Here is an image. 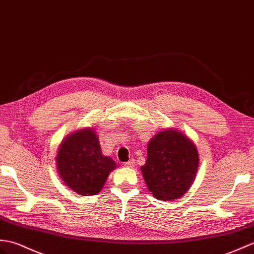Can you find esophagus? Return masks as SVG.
Returning a JSON list of instances; mask_svg holds the SVG:
<instances>
[{"mask_svg":"<svg viewBox=\"0 0 254 254\" xmlns=\"http://www.w3.org/2000/svg\"><path fill=\"white\" fill-rule=\"evenodd\" d=\"M134 164H135V160H134V159H131V160H128L127 162L123 163V166L127 167V168H133Z\"/></svg>","mask_w":254,"mask_h":254,"instance_id":"1","label":"esophagus"}]
</instances>
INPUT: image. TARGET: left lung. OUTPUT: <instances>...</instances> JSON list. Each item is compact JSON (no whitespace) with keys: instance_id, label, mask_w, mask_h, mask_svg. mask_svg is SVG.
<instances>
[{"instance_id":"1","label":"left lung","mask_w":254,"mask_h":254,"mask_svg":"<svg viewBox=\"0 0 254 254\" xmlns=\"http://www.w3.org/2000/svg\"><path fill=\"white\" fill-rule=\"evenodd\" d=\"M199 152L193 141L176 128L156 133L147 145L141 174L152 196L163 201L185 194L196 179Z\"/></svg>"}]
</instances>
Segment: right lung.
I'll list each match as a JSON object with an SVG mask.
<instances>
[{
	"label": "right lung",
	"instance_id": "right-lung-1",
	"mask_svg": "<svg viewBox=\"0 0 254 254\" xmlns=\"http://www.w3.org/2000/svg\"><path fill=\"white\" fill-rule=\"evenodd\" d=\"M55 159L61 181L80 196L98 193L118 167L113 159L103 155L97 132L93 127L67 135L58 147Z\"/></svg>",
	"mask_w": 254,
	"mask_h": 254
}]
</instances>
